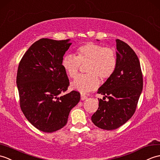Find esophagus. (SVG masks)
Segmentation results:
<instances>
[{"instance_id": "1", "label": "esophagus", "mask_w": 160, "mask_h": 160, "mask_svg": "<svg viewBox=\"0 0 160 160\" xmlns=\"http://www.w3.org/2000/svg\"><path fill=\"white\" fill-rule=\"evenodd\" d=\"M88 98V97H86V95H84V94H81V99L82 101H84V100H86V99H87Z\"/></svg>"}]
</instances>
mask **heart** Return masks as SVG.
Instances as JSON below:
<instances>
[{"label": "heart", "instance_id": "1", "mask_svg": "<svg viewBox=\"0 0 160 160\" xmlns=\"http://www.w3.org/2000/svg\"><path fill=\"white\" fill-rule=\"evenodd\" d=\"M85 64L87 74H79L71 83V88L81 93L96 90L99 79L105 81L113 75L118 64L116 52L112 48L89 42L77 48V57L66 55L62 61V67L71 78L75 77L81 65Z\"/></svg>", "mask_w": 160, "mask_h": 160}]
</instances>
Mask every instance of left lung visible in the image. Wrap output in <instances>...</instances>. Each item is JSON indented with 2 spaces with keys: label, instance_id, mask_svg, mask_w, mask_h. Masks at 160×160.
<instances>
[{
  "label": "left lung",
  "instance_id": "left-lung-1",
  "mask_svg": "<svg viewBox=\"0 0 160 160\" xmlns=\"http://www.w3.org/2000/svg\"><path fill=\"white\" fill-rule=\"evenodd\" d=\"M116 42V70L97 92L109 100L98 99V108L91 118L96 126L105 130L118 128L132 117L143 88L142 73L136 52L123 41L117 39Z\"/></svg>",
  "mask_w": 160,
  "mask_h": 160
}]
</instances>
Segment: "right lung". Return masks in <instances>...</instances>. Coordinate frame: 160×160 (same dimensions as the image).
Here are the masks:
<instances>
[{"instance_id":"1","label":"right lung","mask_w":160,"mask_h":160,"mask_svg":"<svg viewBox=\"0 0 160 160\" xmlns=\"http://www.w3.org/2000/svg\"><path fill=\"white\" fill-rule=\"evenodd\" d=\"M71 44L70 39H40L31 46L19 63L16 84L21 110L43 132L64 127L70 110L80 101L77 91L63 94L70 83L62 61Z\"/></svg>"}]
</instances>
